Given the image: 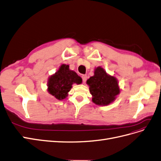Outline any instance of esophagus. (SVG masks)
<instances>
[{"mask_svg": "<svg viewBox=\"0 0 161 161\" xmlns=\"http://www.w3.org/2000/svg\"><path fill=\"white\" fill-rule=\"evenodd\" d=\"M86 75H82V82H83V83H85V82L86 80Z\"/></svg>", "mask_w": 161, "mask_h": 161, "instance_id": "34e87169", "label": "esophagus"}]
</instances>
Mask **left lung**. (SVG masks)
Segmentation results:
<instances>
[{"instance_id": "8db88e82", "label": "left lung", "mask_w": 161, "mask_h": 161, "mask_svg": "<svg viewBox=\"0 0 161 161\" xmlns=\"http://www.w3.org/2000/svg\"><path fill=\"white\" fill-rule=\"evenodd\" d=\"M86 84L89 86L92 102L98 105H109L120 92L116 78L107 74L101 66L96 68L94 76L86 80Z\"/></svg>"}]
</instances>
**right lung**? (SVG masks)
Listing matches in <instances>:
<instances>
[{"instance_id": "right-lung-1", "label": "right lung", "mask_w": 161, "mask_h": 161, "mask_svg": "<svg viewBox=\"0 0 161 161\" xmlns=\"http://www.w3.org/2000/svg\"><path fill=\"white\" fill-rule=\"evenodd\" d=\"M82 79L76 73L69 69V66L62 64L58 71L50 76L47 82V91L58 100H62L68 96L72 84L80 85Z\"/></svg>"}]
</instances>
